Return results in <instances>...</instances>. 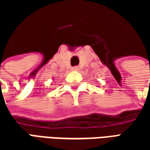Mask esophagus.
Returning a JSON list of instances; mask_svg holds the SVG:
<instances>
[{
	"instance_id": "34e87169",
	"label": "esophagus",
	"mask_w": 150,
	"mask_h": 150,
	"mask_svg": "<svg viewBox=\"0 0 150 150\" xmlns=\"http://www.w3.org/2000/svg\"><path fill=\"white\" fill-rule=\"evenodd\" d=\"M72 70H73V71H79V67H74L72 68Z\"/></svg>"
}]
</instances>
